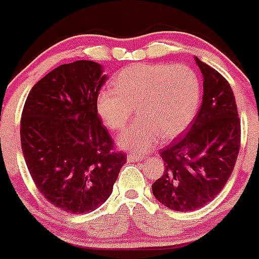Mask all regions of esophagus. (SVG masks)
Wrapping results in <instances>:
<instances>
[{
  "mask_svg": "<svg viewBox=\"0 0 259 259\" xmlns=\"http://www.w3.org/2000/svg\"><path fill=\"white\" fill-rule=\"evenodd\" d=\"M144 159H145V155H141V154H128L127 155V160L130 163L142 162Z\"/></svg>",
  "mask_w": 259,
  "mask_h": 259,
  "instance_id": "1",
  "label": "esophagus"
}]
</instances>
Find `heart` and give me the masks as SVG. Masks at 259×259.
Returning <instances> with one entry per match:
<instances>
[{
	"instance_id": "b5f03b06",
	"label": "heart",
	"mask_w": 259,
	"mask_h": 259,
	"mask_svg": "<svg viewBox=\"0 0 259 259\" xmlns=\"http://www.w3.org/2000/svg\"><path fill=\"white\" fill-rule=\"evenodd\" d=\"M113 84L97 95V113L110 130L120 131L137 108L140 119L118 139L120 148L135 153L150 150L160 137L184 134L200 104V79L186 65L135 64L120 70Z\"/></svg>"
}]
</instances>
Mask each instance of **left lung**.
<instances>
[{"instance_id": "left-lung-1", "label": "left lung", "mask_w": 259, "mask_h": 259, "mask_svg": "<svg viewBox=\"0 0 259 259\" xmlns=\"http://www.w3.org/2000/svg\"><path fill=\"white\" fill-rule=\"evenodd\" d=\"M203 75V104L186 136L163 149L164 173L153 184L159 203L191 212L226 185L240 149V119L229 82L195 56Z\"/></svg>"}]
</instances>
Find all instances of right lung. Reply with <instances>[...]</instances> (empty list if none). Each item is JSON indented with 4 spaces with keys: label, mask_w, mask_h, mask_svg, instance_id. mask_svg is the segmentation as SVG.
<instances>
[{
    "label": "right lung",
    "mask_w": 259,
    "mask_h": 259,
    "mask_svg": "<svg viewBox=\"0 0 259 259\" xmlns=\"http://www.w3.org/2000/svg\"><path fill=\"white\" fill-rule=\"evenodd\" d=\"M108 80L101 64H63L30 90L20 122L21 150L39 193L68 213H89L113 191L124 153L97 115L96 100Z\"/></svg>",
    "instance_id": "add662e5"
}]
</instances>
